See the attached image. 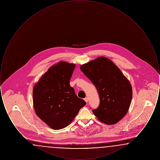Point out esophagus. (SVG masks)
Here are the masks:
<instances>
[{"label": "esophagus", "instance_id": "1", "mask_svg": "<svg viewBox=\"0 0 160 160\" xmlns=\"http://www.w3.org/2000/svg\"><path fill=\"white\" fill-rule=\"evenodd\" d=\"M84 100L86 101V102H88V98H85L84 99Z\"/></svg>", "mask_w": 160, "mask_h": 160}]
</instances>
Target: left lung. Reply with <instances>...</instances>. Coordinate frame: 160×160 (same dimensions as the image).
<instances>
[{
    "label": "left lung",
    "instance_id": "8db88e82",
    "mask_svg": "<svg viewBox=\"0 0 160 160\" xmlns=\"http://www.w3.org/2000/svg\"><path fill=\"white\" fill-rule=\"evenodd\" d=\"M80 70L95 86L100 102L92 112L101 122L113 125L128 111L132 96L129 80L109 59L99 57L82 65Z\"/></svg>",
    "mask_w": 160,
    "mask_h": 160
}]
</instances>
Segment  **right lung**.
<instances>
[{"label": "right lung", "mask_w": 160, "mask_h": 160, "mask_svg": "<svg viewBox=\"0 0 160 160\" xmlns=\"http://www.w3.org/2000/svg\"><path fill=\"white\" fill-rule=\"evenodd\" d=\"M75 67V64L61 61L48 69L33 87L36 114L52 129L67 127L86 104L69 84Z\"/></svg>", "instance_id": "right-lung-1"}]
</instances>
